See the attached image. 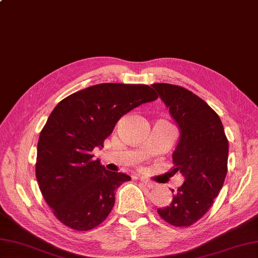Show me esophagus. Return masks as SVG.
Here are the masks:
<instances>
[{"label": "esophagus", "mask_w": 258, "mask_h": 258, "mask_svg": "<svg viewBox=\"0 0 258 258\" xmlns=\"http://www.w3.org/2000/svg\"><path fill=\"white\" fill-rule=\"evenodd\" d=\"M140 180H141V182H142L144 185H145L146 188H148V189H153V188L156 187V183L149 181V180H147V179H145V178H141Z\"/></svg>", "instance_id": "esophagus-1"}]
</instances>
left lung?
Here are the masks:
<instances>
[{"mask_svg": "<svg viewBox=\"0 0 258 258\" xmlns=\"http://www.w3.org/2000/svg\"><path fill=\"white\" fill-rule=\"evenodd\" d=\"M152 87L179 128L173 170L184 177L177 192L171 190L172 201L157 211L171 225L189 226L206 214L223 187L229 143L219 115L198 95L169 83Z\"/></svg>", "mask_w": 258, "mask_h": 258, "instance_id": "1", "label": "left lung"}]
</instances>
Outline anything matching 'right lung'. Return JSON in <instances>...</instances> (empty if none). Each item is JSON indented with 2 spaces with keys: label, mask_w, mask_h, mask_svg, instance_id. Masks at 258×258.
I'll use <instances>...</instances> for the list:
<instances>
[{
  "label": "right lung",
  "mask_w": 258,
  "mask_h": 258,
  "mask_svg": "<svg viewBox=\"0 0 258 258\" xmlns=\"http://www.w3.org/2000/svg\"><path fill=\"white\" fill-rule=\"evenodd\" d=\"M158 95L146 85L100 83L61 100L41 130L36 178L57 219L88 231L103 222L115 202V190L131 180L106 170L92 151L103 147L123 115Z\"/></svg>",
  "instance_id": "add662e5"
}]
</instances>
